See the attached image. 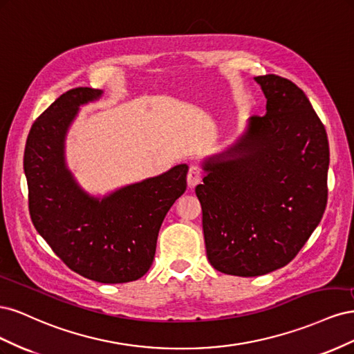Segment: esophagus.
I'll return each mask as SVG.
<instances>
[{
	"label": "esophagus",
	"mask_w": 354,
	"mask_h": 354,
	"mask_svg": "<svg viewBox=\"0 0 354 354\" xmlns=\"http://www.w3.org/2000/svg\"><path fill=\"white\" fill-rule=\"evenodd\" d=\"M202 180V169L198 165H190L187 173V186L194 189Z\"/></svg>",
	"instance_id": "1"
}]
</instances>
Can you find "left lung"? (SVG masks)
Wrapping results in <instances>:
<instances>
[{
    "instance_id": "obj_1",
    "label": "left lung",
    "mask_w": 354,
    "mask_h": 354,
    "mask_svg": "<svg viewBox=\"0 0 354 354\" xmlns=\"http://www.w3.org/2000/svg\"><path fill=\"white\" fill-rule=\"evenodd\" d=\"M266 115L251 116L226 151L205 158L202 207L214 269L252 277L281 269L324 217L329 145L307 95L277 75L255 77Z\"/></svg>"
}]
</instances>
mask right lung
<instances>
[{
	"mask_svg": "<svg viewBox=\"0 0 354 354\" xmlns=\"http://www.w3.org/2000/svg\"><path fill=\"white\" fill-rule=\"evenodd\" d=\"M102 90L66 91L32 125L24 156L32 223L69 269L100 283L140 279L153 263L167 212L186 190V164L104 196L85 192L68 168L65 142L80 106Z\"/></svg>",
	"mask_w": 354,
	"mask_h": 354,
	"instance_id": "right-lung-1",
	"label": "right lung"
}]
</instances>
